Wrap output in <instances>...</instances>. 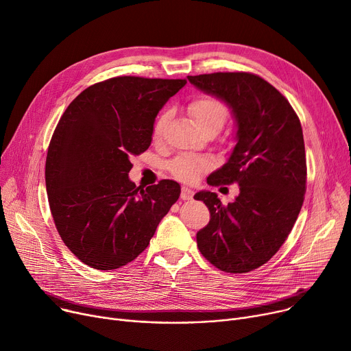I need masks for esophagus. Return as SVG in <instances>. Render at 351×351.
I'll return each instance as SVG.
<instances>
[{"mask_svg":"<svg viewBox=\"0 0 351 351\" xmlns=\"http://www.w3.org/2000/svg\"><path fill=\"white\" fill-rule=\"evenodd\" d=\"M192 196H193V191H192L191 188H186V186L182 188V191H180V199L189 200V199H192Z\"/></svg>","mask_w":351,"mask_h":351,"instance_id":"esophagus-1","label":"esophagus"}]
</instances>
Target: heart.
Returning <instances> with one entry per match:
<instances>
[{
    "label": "heart",
    "instance_id": "b5f03b06",
    "mask_svg": "<svg viewBox=\"0 0 351 351\" xmlns=\"http://www.w3.org/2000/svg\"><path fill=\"white\" fill-rule=\"evenodd\" d=\"M189 114L192 115L196 126L200 129L202 132L206 131L209 128H219L222 129L225 125L229 110L228 106L215 97L204 95V97H197L195 98L189 106ZM166 121H168V114H162L154 126V138L158 139L162 136L163 128L166 125ZM210 168V160L204 156H197V155H191L185 154L175 158L171 165L169 169L180 180H186L192 182L195 180L200 173H204Z\"/></svg>",
    "mask_w": 351,
    "mask_h": 351
}]
</instances>
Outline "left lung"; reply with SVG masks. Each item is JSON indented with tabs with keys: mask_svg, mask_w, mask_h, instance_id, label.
Instances as JSON below:
<instances>
[{
	"mask_svg": "<svg viewBox=\"0 0 351 351\" xmlns=\"http://www.w3.org/2000/svg\"><path fill=\"white\" fill-rule=\"evenodd\" d=\"M205 94L223 101L236 122V145L208 183H237L239 195L222 205L202 191L209 223L196 233L200 253L228 273L265 265L285 243L306 193V154L300 121L289 101L263 78L249 72L188 77Z\"/></svg>",
	"mask_w": 351,
	"mask_h": 351,
	"instance_id": "left-lung-1",
	"label": "left lung"
}]
</instances>
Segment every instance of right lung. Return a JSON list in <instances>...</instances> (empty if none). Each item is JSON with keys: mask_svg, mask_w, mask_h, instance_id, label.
Segmentation results:
<instances>
[{"mask_svg": "<svg viewBox=\"0 0 351 351\" xmlns=\"http://www.w3.org/2000/svg\"><path fill=\"white\" fill-rule=\"evenodd\" d=\"M185 80L117 77L88 86L65 109L49 142L45 185L55 226L78 259L112 270L147 247L180 186L165 179L145 191L129 160L152 142L162 106Z\"/></svg>", "mask_w": 351, "mask_h": 351, "instance_id": "right-lung-1", "label": "right lung"}]
</instances>
